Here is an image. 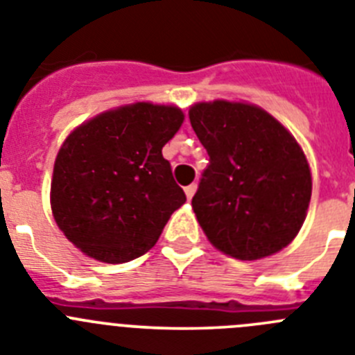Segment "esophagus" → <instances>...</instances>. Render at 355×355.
<instances>
[{
    "instance_id": "1",
    "label": "esophagus",
    "mask_w": 355,
    "mask_h": 355,
    "mask_svg": "<svg viewBox=\"0 0 355 355\" xmlns=\"http://www.w3.org/2000/svg\"><path fill=\"white\" fill-rule=\"evenodd\" d=\"M196 190H197V184H196V183L188 184V187L184 188V193H187V199H188V200L192 199L193 193H196Z\"/></svg>"
}]
</instances>
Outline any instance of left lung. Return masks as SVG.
<instances>
[{"label": "left lung", "instance_id": "8db88e82", "mask_svg": "<svg viewBox=\"0 0 355 355\" xmlns=\"http://www.w3.org/2000/svg\"><path fill=\"white\" fill-rule=\"evenodd\" d=\"M190 122L209 156L192 199L208 240L247 261L284 249L311 199L299 144L265 110L241 103H199Z\"/></svg>", "mask_w": 355, "mask_h": 355}]
</instances>
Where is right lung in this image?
Returning <instances> with one entry per match:
<instances>
[{"label": "right lung", "mask_w": 355, "mask_h": 355, "mask_svg": "<svg viewBox=\"0 0 355 355\" xmlns=\"http://www.w3.org/2000/svg\"><path fill=\"white\" fill-rule=\"evenodd\" d=\"M183 124L174 106L137 103L81 124L58 150L51 208L87 256L126 263L146 254L187 196L162 149Z\"/></svg>", "instance_id": "add662e5"}]
</instances>
